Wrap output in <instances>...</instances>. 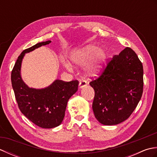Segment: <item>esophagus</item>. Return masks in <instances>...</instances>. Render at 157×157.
<instances>
[{
	"label": "esophagus",
	"instance_id": "esophagus-1",
	"mask_svg": "<svg viewBox=\"0 0 157 157\" xmlns=\"http://www.w3.org/2000/svg\"><path fill=\"white\" fill-rule=\"evenodd\" d=\"M88 82L86 80V79H81L80 81H79V88H82L85 87L86 86L88 85Z\"/></svg>",
	"mask_w": 157,
	"mask_h": 157
}]
</instances>
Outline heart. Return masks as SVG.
<instances>
[{
  "instance_id": "obj_1",
  "label": "heart",
  "mask_w": 157,
  "mask_h": 157,
  "mask_svg": "<svg viewBox=\"0 0 157 157\" xmlns=\"http://www.w3.org/2000/svg\"><path fill=\"white\" fill-rule=\"evenodd\" d=\"M107 55L103 48H98V46L90 44L86 46L71 56L72 61L78 65L84 64L89 61L88 65V72L91 75H96L105 66ZM67 67H69L67 63Z\"/></svg>"
}]
</instances>
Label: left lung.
Instances as JSON below:
<instances>
[{
  "instance_id": "1",
  "label": "left lung",
  "mask_w": 157,
  "mask_h": 157,
  "mask_svg": "<svg viewBox=\"0 0 157 157\" xmlns=\"http://www.w3.org/2000/svg\"><path fill=\"white\" fill-rule=\"evenodd\" d=\"M143 66L136 53L126 47L108 62L102 74L90 82L95 95L92 109L103 125H117L128 119L143 92Z\"/></svg>"
}]
</instances>
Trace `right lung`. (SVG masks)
<instances>
[{
  "label": "right lung",
  "mask_w": 157,
  "mask_h": 157,
  "mask_svg": "<svg viewBox=\"0 0 157 157\" xmlns=\"http://www.w3.org/2000/svg\"><path fill=\"white\" fill-rule=\"evenodd\" d=\"M51 40L39 42L23 51L18 56L11 72V84L21 112L42 128H53L62 123L69 99L78 90L79 82L56 80L42 89L29 88L22 80L21 65L25 53L34 51Z\"/></svg>",
  "instance_id": "right-lung-1"
}]
</instances>
